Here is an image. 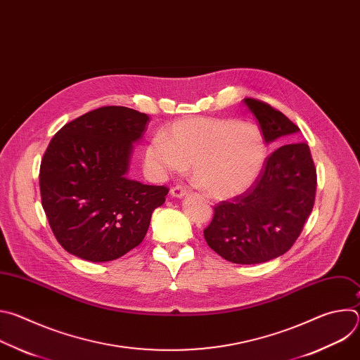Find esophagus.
Returning a JSON list of instances; mask_svg holds the SVG:
<instances>
[{
  "label": "esophagus",
  "mask_w": 360,
  "mask_h": 360,
  "mask_svg": "<svg viewBox=\"0 0 360 360\" xmlns=\"http://www.w3.org/2000/svg\"><path fill=\"white\" fill-rule=\"evenodd\" d=\"M188 193V189L185 186H181V185H176V186H172L171 188V195L174 198H182L184 195Z\"/></svg>",
  "instance_id": "34e87169"
}]
</instances>
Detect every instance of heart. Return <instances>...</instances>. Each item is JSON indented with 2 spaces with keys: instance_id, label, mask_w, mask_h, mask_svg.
Segmentation results:
<instances>
[{
  "instance_id": "obj_1",
  "label": "heart",
  "mask_w": 360,
  "mask_h": 360,
  "mask_svg": "<svg viewBox=\"0 0 360 360\" xmlns=\"http://www.w3.org/2000/svg\"><path fill=\"white\" fill-rule=\"evenodd\" d=\"M266 157L259 129L236 121L189 118L150 138L145 165L158 179L192 164L195 179L214 198H231L252 185Z\"/></svg>"
}]
</instances>
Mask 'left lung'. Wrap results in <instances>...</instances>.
<instances>
[{
	"label": "left lung",
	"instance_id": "obj_1",
	"mask_svg": "<svg viewBox=\"0 0 360 360\" xmlns=\"http://www.w3.org/2000/svg\"><path fill=\"white\" fill-rule=\"evenodd\" d=\"M243 102L266 142L286 143L266 157L249 189L215 205L203 236L224 259L252 265L275 259L292 248L314 210L318 179L309 145L289 142L299 128L265 101Z\"/></svg>",
	"mask_w": 360,
	"mask_h": 360
}]
</instances>
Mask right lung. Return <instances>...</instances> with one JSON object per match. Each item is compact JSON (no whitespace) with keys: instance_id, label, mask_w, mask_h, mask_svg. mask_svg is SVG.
<instances>
[{"instance_id":"obj_1","label":"right lung","mask_w":360,"mask_h":360,"mask_svg":"<svg viewBox=\"0 0 360 360\" xmlns=\"http://www.w3.org/2000/svg\"><path fill=\"white\" fill-rule=\"evenodd\" d=\"M149 117L108 105L64 125L39 167L41 203L60 245L91 262L118 259L138 246L168 188L127 178L132 143Z\"/></svg>"}]
</instances>
